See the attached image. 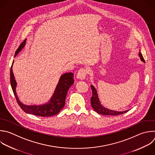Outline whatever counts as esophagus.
I'll list each match as a JSON object with an SVG mask.
<instances>
[{
  "label": "esophagus",
  "mask_w": 155,
  "mask_h": 155,
  "mask_svg": "<svg viewBox=\"0 0 155 155\" xmlns=\"http://www.w3.org/2000/svg\"><path fill=\"white\" fill-rule=\"evenodd\" d=\"M87 74V70L86 69H80L77 74V78L80 80H84Z\"/></svg>",
  "instance_id": "obj_1"
}]
</instances>
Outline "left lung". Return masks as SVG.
<instances>
[{"label":"left lung","instance_id":"obj_1","mask_svg":"<svg viewBox=\"0 0 155 155\" xmlns=\"http://www.w3.org/2000/svg\"><path fill=\"white\" fill-rule=\"evenodd\" d=\"M139 56L140 57V59L142 61L145 63V60L142 57V54L140 53V51L139 52ZM92 91V96L91 98V104L92 107V108L98 114H102V115H111V116H117V115H120L122 114L128 112L127 111H113L111 110H109L105 107L103 106L101 103L100 101L97 91L95 87L92 85H91Z\"/></svg>","mask_w":155,"mask_h":155}]
</instances>
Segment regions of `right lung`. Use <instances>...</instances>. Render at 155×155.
<instances>
[{"mask_svg": "<svg viewBox=\"0 0 155 155\" xmlns=\"http://www.w3.org/2000/svg\"><path fill=\"white\" fill-rule=\"evenodd\" d=\"M25 44L26 39L17 49L15 52V57L22 50V48L25 47ZM13 63L14 61H13L10 69V83L13 93L21 108L27 113L41 117H50L57 114L64 107L65 100L68 91L69 87L74 83L73 78L74 74L72 72H68L61 75L52 96L51 97L49 101L46 104L40 105H27L21 102L16 94L17 83L15 79V76L12 69Z\"/></svg>", "mask_w": 155, "mask_h": 155, "instance_id": "add662e5", "label": "right lung"}]
</instances>
